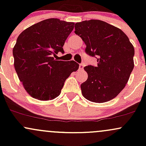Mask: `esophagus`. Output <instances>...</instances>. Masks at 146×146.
Returning <instances> with one entry per match:
<instances>
[{"instance_id": "obj_1", "label": "esophagus", "mask_w": 146, "mask_h": 146, "mask_svg": "<svg viewBox=\"0 0 146 146\" xmlns=\"http://www.w3.org/2000/svg\"><path fill=\"white\" fill-rule=\"evenodd\" d=\"M79 69L80 70L84 69V64H80V65H79Z\"/></svg>"}]
</instances>
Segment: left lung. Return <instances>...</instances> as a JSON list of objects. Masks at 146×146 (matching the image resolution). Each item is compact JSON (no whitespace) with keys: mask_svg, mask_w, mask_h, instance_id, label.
Masks as SVG:
<instances>
[{"mask_svg":"<svg viewBox=\"0 0 146 146\" xmlns=\"http://www.w3.org/2000/svg\"><path fill=\"white\" fill-rule=\"evenodd\" d=\"M75 29L86 45L85 52L98 60L96 66L84 68L88 79L81 84L83 96L96 103L113 100L124 88L133 70V45L121 29L100 20L77 23Z\"/></svg>","mask_w":146,"mask_h":146,"instance_id":"obj_1","label":"left lung"}]
</instances>
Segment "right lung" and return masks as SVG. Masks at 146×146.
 <instances>
[{
	"mask_svg": "<svg viewBox=\"0 0 146 146\" xmlns=\"http://www.w3.org/2000/svg\"><path fill=\"white\" fill-rule=\"evenodd\" d=\"M74 25L49 18L29 27L18 37L13 48L14 68L32 98L44 101L59 96L65 80L79 68L73 60L53 58L58 52L64 53L63 46Z\"/></svg>",
	"mask_w": 146,
	"mask_h": 146,
	"instance_id": "right-lung-1",
	"label": "right lung"
}]
</instances>
